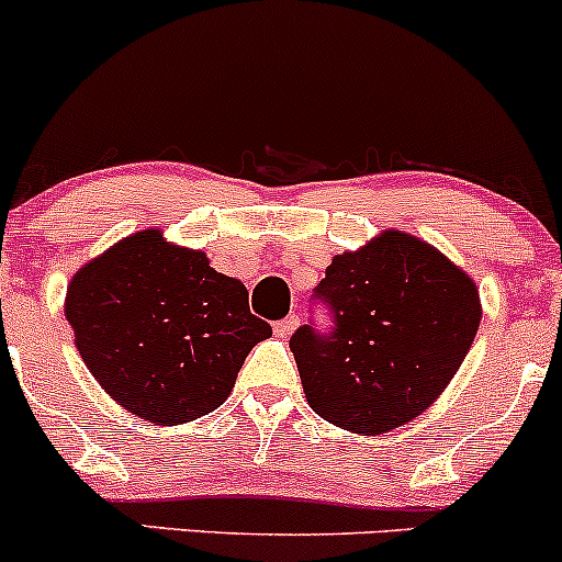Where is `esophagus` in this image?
I'll return each instance as SVG.
<instances>
[{
  "label": "esophagus",
  "mask_w": 562,
  "mask_h": 562,
  "mask_svg": "<svg viewBox=\"0 0 562 562\" xmlns=\"http://www.w3.org/2000/svg\"><path fill=\"white\" fill-rule=\"evenodd\" d=\"M299 317H295V314H288L285 319H280V322H274V335L277 338H288V335H293V330L295 327H299Z\"/></svg>",
  "instance_id": "obj_1"
}]
</instances>
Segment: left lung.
<instances>
[{"mask_svg": "<svg viewBox=\"0 0 562 562\" xmlns=\"http://www.w3.org/2000/svg\"><path fill=\"white\" fill-rule=\"evenodd\" d=\"M333 325L290 338L308 404L338 428L380 436L415 420L449 385L481 322L475 282L447 256L389 229L335 256L314 288Z\"/></svg>", "mask_w": 562, "mask_h": 562, "instance_id": "1", "label": "left lung"}]
</instances>
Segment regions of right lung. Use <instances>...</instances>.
I'll return each instance as SVG.
<instances>
[{"instance_id":"right-lung-1","label":"right lung","mask_w":562,"mask_h":562,"mask_svg":"<svg viewBox=\"0 0 562 562\" xmlns=\"http://www.w3.org/2000/svg\"><path fill=\"white\" fill-rule=\"evenodd\" d=\"M66 317L83 364L121 406L158 425L209 415L269 322L240 280L158 229L115 243L70 280Z\"/></svg>"}]
</instances>
